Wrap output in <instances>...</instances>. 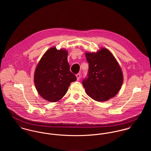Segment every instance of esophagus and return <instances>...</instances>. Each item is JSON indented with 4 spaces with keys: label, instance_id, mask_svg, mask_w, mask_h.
Returning <instances> with one entry per match:
<instances>
[{
    "label": "esophagus",
    "instance_id": "34e87169",
    "mask_svg": "<svg viewBox=\"0 0 151 151\" xmlns=\"http://www.w3.org/2000/svg\"><path fill=\"white\" fill-rule=\"evenodd\" d=\"M76 77H77V80H79L80 79V78H81V74H80V73H78V74H77Z\"/></svg>",
    "mask_w": 151,
    "mask_h": 151
}]
</instances>
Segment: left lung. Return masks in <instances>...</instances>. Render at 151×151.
I'll return each instance as SVG.
<instances>
[{"label":"left lung","instance_id":"obj_1","mask_svg":"<svg viewBox=\"0 0 151 151\" xmlns=\"http://www.w3.org/2000/svg\"><path fill=\"white\" fill-rule=\"evenodd\" d=\"M86 56L88 73L82 83L86 94L98 102L113 98L123 82L121 68L115 58L105 48L96 53H86Z\"/></svg>","mask_w":151,"mask_h":151}]
</instances>
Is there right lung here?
<instances>
[{
	"label": "right lung",
	"instance_id": "right-lung-1",
	"mask_svg": "<svg viewBox=\"0 0 151 151\" xmlns=\"http://www.w3.org/2000/svg\"><path fill=\"white\" fill-rule=\"evenodd\" d=\"M65 50L52 47L47 50L37 66L34 83L38 93L49 102L61 99L70 83L77 80L70 70Z\"/></svg>",
	"mask_w": 151,
	"mask_h": 151
}]
</instances>
